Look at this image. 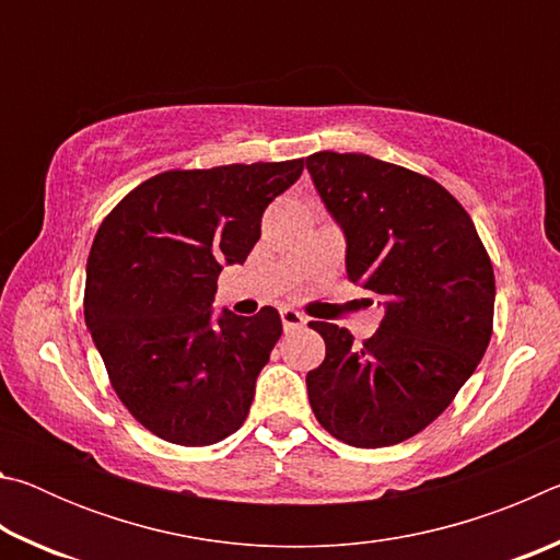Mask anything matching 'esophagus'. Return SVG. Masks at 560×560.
<instances>
[{"label":"esophagus","mask_w":560,"mask_h":560,"mask_svg":"<svg viewBox=\"0 0 560 560\" xmlns=\"http://www.w3.org/2000/svg\"><path fill=\"white\" fill-rule=\"evenodd\" d=\"M281 324L287 330H293V328H301L303 324H306V318H303V314H299V311H293V308H281Z\"/></svg>","instance_id":"1"}]
</instances>
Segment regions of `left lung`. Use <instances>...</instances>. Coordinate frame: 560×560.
<instances>
[{
	"label": "left lung",
	"instance_id": "1",
	"mask_svg": "<svg viewBox=\"0 0 560 560\" xmlns=\"http://www.w3.org/2000/svg\"><path fill=\"white\" fill-rule=\"evenodd\" d=\"M343 226L348 281L377 293L375 336L311 320L326 358L306 375L316 420L350 447H390L447 410L494 328V267L467 210L438 179L363 153L306 158Z\"/></svg>",
	"mask_w": 560,
	"mask_h": 560
}]
</instances>
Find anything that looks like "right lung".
<instances>
[{
	"label": "right lung",
	"instance_id": "obj_1",
	"mask_svg": "<svg viewBox=\"0 0 560 560\" xmlns=\"http://www.w3.org/2000/svg\"><path fill=\"white\" fill-rule=\"evenodd\" d=\"M303 160L165 170L122 197L91 244L83 316L113 390L155 438L207 447L244 424L281 316L212 320L217 277L261 236Z\"/></svg>",
	"mask_w": 560,
	"mask_h": 560
}]
</instances>
